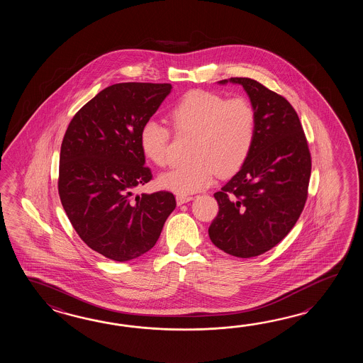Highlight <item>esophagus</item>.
Listing matches in <instances>:
<instances>
[{"label": "esophagus", "mask_w": 363, "mask_h": 363, "mask_svg": "<svg viewBox=\"0 0 363 363\" xmlns=\"http://www.w3.org/2000/svg\"><path fill=\"white\" fill-rule=\"evenodd\" d=\"M191 200H193L192 196H182V194L177 196L178 205H183V203H186V202H189Z\"/></svg>", "instance_id": "esophagus-1"}]
</instances>
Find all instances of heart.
<instances>
[{"label":"heart","mask_w":363,"mask_h":363,"mask_svg":"<svg viewBox=\"0 0 363 363\" xmlns=\"http://www.w3.org/2000/svg\"><path fill=\"white\" fill-rule=\"evenodd\" d=\"M171 125L182 136H193L191 162L162 174L158 184L182 196L208 188L218 175L225 178L247 162L257 136V110L244 96L227 99L211 91L184 94L170 110ZM171 130L149 119L139 133L140 147L160 167L169 162Z\"/></svg>","instance_id":"b5f03b06"}]
</instances>
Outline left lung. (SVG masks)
Listing matches in <instances>:
<instances>
[{
    "label": "left lung",
    "mask_w": 363,
    "mask_h": 363,
    "mask_svg": "<svg viewBox=\"0 0 363 363\" xmlns=\"http://www.w3.org/2000/svg\"><path fill=\"white\" fill-rule=\"evenodd\" d=\"M230 82L242 85L255 105L257 136L247 162L214 193L219 211L208 236L227 255L250 258L278 245L298 220L308 200L311 155L286 99L249 77Z\"/></svg>",
    "instance_id": "1"
}]
</instances>
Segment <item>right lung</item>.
Returning a JSON list of instances; mask_svg holds the SVG:
<instances>
[{"label": "right lung", "mask_w": 363, "mask_h": 363, "mask_svg": "<svg viewBox=\"0 0 363 363\" xmlns=\"http://www.w3.org/2000/svg\"><path fill=\"white\" fill-rule=\"evenodd\" d=\"M171 84L119 83L101 91L71 119L60 155L58 193L80 239L113 261L155 247L177 206L169 191L132 196L152 180L139 133Z\"/></svg>", "instance_id": "add662e5"}]
</instances>
